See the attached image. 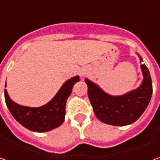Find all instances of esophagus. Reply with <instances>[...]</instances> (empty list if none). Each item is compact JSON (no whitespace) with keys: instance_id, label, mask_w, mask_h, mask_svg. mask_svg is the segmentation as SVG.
Returning <instances> with one entry per match:
<instances>
[{"instance_id":"esophagus-1","label":"esophagus","mask_w":160,"mask_h":160,"mask_svg":"<svg viewBox=\"0 0 160 160\" xmlns=\"http://www.w3.org/2000/svg\"><path fill=\"white\" fill-rule=\"evenodd\" d=\"M80 75H81V77H85L87 75V71L85 70V69H82V70L80 71Z\"/></svg>"}]
</instances>
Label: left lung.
I'll return each mask as SVG.
<instances>
[{
  "mask_svg": "<svg viewBox=\"0 0 160 160\" xmlns=\"http://www.w3.org/2000/svg\"><path fill=\"white\" fill-rule=\"evenodd\" d=\"M141 63L142 59L141 58ZM143 81L136 90L122 96H110L96 84L84 79L88 97L95 116L102 122L113 126H126L138 119L144 112L152 94V82L148 68L141 65Z\"/></svg>",
  "mask_w": 160,
  "mask_h": 160,
  "instance_id": "left-lung-1",
  "label": "left lung"
}]
</instances>
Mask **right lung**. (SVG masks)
<instances>
[{"label":"right lung","mask_w":160,"mask_h":160,"mask_svg":"<svg viewBox=\"0 0 160 160\" xmlns=\"http://www.w3.org/2000/svg\"><path fill=\"white\" fill-rule=\"evenodd\" d=\"M79 80V77L68 80L52 100L42 107L20 106L9 99L6 90H4L5 102L9 112L20 125L34 132H48L63 123L66 114V102L70 95L74 84Z\"/></svg>","instance_id":"add662e5"}]
</instances>
